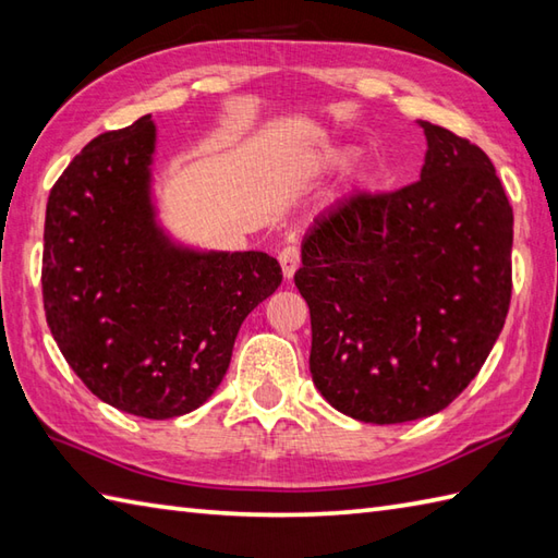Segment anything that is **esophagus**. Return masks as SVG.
Segmentation results:
<instances>
[{"label": "esophagus", "mask_w": 558, "mask_h": 558, "mask_svg": "<svg viewBox=\"0 0 558 558\" xmlns=\"http://www.w3.org/2000/svg\"><path fill=\"white\" fill-rule=\"evenodd\" d=\"M279 263H281V269H283V277L291 279L295 275V269H299L301 265V250L299 245H287L279 253Z\"/></svg>", "instance_id": "obj_1"}]
</instances>
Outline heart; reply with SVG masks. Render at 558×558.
Returning <instances> with one entry per match:
<instances>
[{
	"instance_id": "b5f03b06",
	"label": "heart",
	"mask_w": 558,
	"mask_h": 558,
	"mask_svg": "<svg viewBox=\"0 0 558 558\" xmlns=\"http://www.w3.org/2000/svg\"><path fill=\"white\" fill-rule=\"evenodd\" d=\"M347 161H349V151H344V149H332V151H327V156H325L327 166H342Z\"/></svg>"
}]
</instances>
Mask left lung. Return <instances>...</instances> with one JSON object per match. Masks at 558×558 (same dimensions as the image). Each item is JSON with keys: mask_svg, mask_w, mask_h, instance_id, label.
Instances as JSON below:
<instances>
[{"mask_svg": "<svg viewBox=\"0 0 558 558\" xmlns=\"http://www.w3.org/2000/svg\"><path fill=\"white\" fill-rule=\"evenodd\" d=\"M422 128V178L323 214L293 277L311 308L315 388L366 424L446 409L484 366L513 291V207L494 163Z\"/></svg>", "mask_w": 558, "mask_h": 558, "instance_id": "left-lung-1", "label": "left lung"}]
</instances>
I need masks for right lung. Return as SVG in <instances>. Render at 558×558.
<instances>
[{"instance_id": "right-lung-1", "label": "right lung", "mask_w": 558, "mask_h": 558, "mask_svg": "<svg viewBox=\"0 0 558 558\" xmlns=\"http://www.w3.org/2000/svg\"><path fill=\"white\" fill-rule=\"evenodd\" d=\"M156 128L98 134L52 185L43 305L62 356L98 400L134 416L197 409L229 371L247 313L275 293L267 253H197L158 229Z\"/></svg>"}]
</instances>
